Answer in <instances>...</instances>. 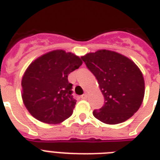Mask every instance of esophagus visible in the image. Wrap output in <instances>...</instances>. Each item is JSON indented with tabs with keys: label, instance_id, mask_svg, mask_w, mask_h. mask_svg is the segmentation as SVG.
<instances>
[{
	"label": "esophagus",
	"instance_id": "1",
	"mask_svg": "<svg viewBox=\"0 0 160 160\" xmlns=\"http://www.w3.org/2000/svg\"><path fill=\"white\" fill-rule=\"evenodd\" d=\"M81 99H82V100H86V99H87V95H86V94H84V95H81Z\"/></svg>",
	"mask_w": 160,
	"mask_h": 160
}]
</instances>
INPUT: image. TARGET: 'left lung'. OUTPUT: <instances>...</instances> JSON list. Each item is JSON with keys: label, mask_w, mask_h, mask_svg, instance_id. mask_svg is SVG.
Here are the masks:
<instances>
[{"label": "left lung", "mask_w": 160, "mask_h": 160, "mask_svg": "<svg viewBox=\"0 0 160 160\" xmlns=\"http://www.w3.org/2000/svg\"><path fill=\"white\" fill-rule=\"evenodd\" d=\"M97 79L105 105L93 115L103 123L124 122L139 109L144 96V80L136 64L115 51L99 50L81 56Z\"/></svg>", "instance_id": "left-lung-1"}]
</instances>
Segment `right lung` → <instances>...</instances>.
<instances>
[{
	"label": "right lung",
	"mask_w": 160,
	"mask_h": 160,
	"mask_svg": "<svg viewBox=\"0 0 160 160\" xmlns=\"http://www.w3.org/2000/svg\"><path fill=\"white\" fill-rule=\"evenodd\" d=\"M82 63L75 54L55 50L30 64L21 80V97L34 118L55 124L72 114L76 100L71 95L72 84L68 75Z\"/></svg>",
	"instance_id": "add662e5"
}]
</instances>
